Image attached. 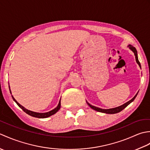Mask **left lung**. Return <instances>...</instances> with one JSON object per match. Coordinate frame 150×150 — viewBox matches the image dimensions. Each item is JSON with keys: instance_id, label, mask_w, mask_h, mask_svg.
I'll use <instances>...</instances> for the list:
<instances>
[{"instance_id": "obj_1", "label": "left lung", "mask_w": 150, "mask_h": 150, "mask_svg": "<svg viewBox=\"0 0 150 150\" xmlns=\"http://www.w3.org/2000/svg\"><path fill=\"white\" fill-rule=\"evenodd\" d=\"M128 47H129L130 50H132L133 53H134V55L135 56V59H136V62H137L138 64L139 65V66L141 67V63H140V62L139 61V59H138V57H137V50L135 49V47H133V46L132 45H129ZM138 93H137L135 95V96L133 97L132 99L130 100L129 101L127 102L126 103L124 104L123 105H122V106H119V107H117V108H111V109H108V110H104V109H101V108H97V107H95V106H92V105H91L90 104H89L88 103V104L90 106V107L91 108H92V109L95 110V111H99V112H102V113H108V114H114V113H119L120 112V111H122V110H124V108H125L128 105H129L130 103H132V102H133V100H134V99L135 98V97H137V95Z\"/></svg>"}]
</instances>
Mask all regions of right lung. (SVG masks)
<instances>
[{"label": "right lung", "instance_id": "1", "mask_svg": "<svg viewBox=\"0 0 150 150\" xmlns=\"http://www.w3.org/2000/svg\"><path fill=\"white\" fill-rule=\"evenodd\" d=\"M11 92V91H10ZM11 97H12V98H13V100L16 103H17V104L18 105V106L20 107L21 109L23 110L25 113H26L27 114H28V115H30V116H32V117H37V118H40V119H44V118H47V117H50V116H51V115H53V114H55V113H57V111H58L59 110V109L60 108V101H59V104H58V106H57L55 109L54 110H52V111H49V112H47V113H37V112H34V111H30V110H27V109H26V108H24L23 106H21V105L19 104L18 102H17V100H16L15 98H14V97L12 96L11 95Z\"/></svg>", "mask_w": 150, "mask_h": 150}]
</instances>
